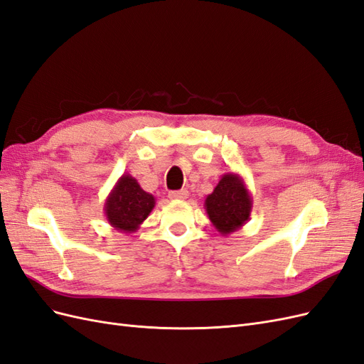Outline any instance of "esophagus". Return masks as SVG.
Returning <instances> with one entry per match:
<instances>
[{"label":"esophagus","mask_w":364,"mask_h":364,"mask_svg":"<svg viewBox=\"0 0 364 364\" xmlns=\"http://www.w3.org/2000/svg\"><path fill=\"white\" fill-rule=\"evenodd\" d=\"M170 199H174V200H183L188 197V190H178V191H171L170 194Z\"/></svg>","instance_id":"1"}]
</instances>
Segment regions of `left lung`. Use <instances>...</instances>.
I'll return each mask as SVG.
<instances>
[{
	"label": "left lung",
	"instance_id": "1",
	"mask_svg": "<svg viewBox=\"0 0 364 364\" xmlns=\"http://www.w3.org/2000/svg\"><path fill=\"white\" fill-rule=\"evenodd\" d=\"M253 199L237 173H225L211 194L206 196L205 209L213 226L222 235H229L243 228L250 218Z\"/></svg>",
	"mask_w": 364,
	"mask_h": 364
}]
</instances>
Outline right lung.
I'll return each mask as SVG.
<instances>
[{
  "mask_svg": "<svg viewBox=\"0 0 364 364\" xmlns=\"http://www.w3.org/2000/svg\"><path fill=\"white\" fill-rule=\"evenodd\" d=\"M156 199L146 193L130 174H123L114 185L105 200V215L114 229L132 234L139 229L142 222L155 208Z\"/></svg>",
  "mask_w": 364,
  "mask_h": 364,
  "instance_id": "obj_1",
  "label": "right lung"
}]
</instances>
